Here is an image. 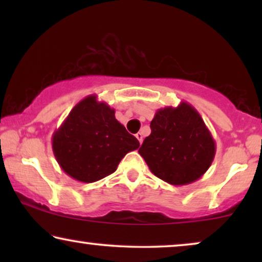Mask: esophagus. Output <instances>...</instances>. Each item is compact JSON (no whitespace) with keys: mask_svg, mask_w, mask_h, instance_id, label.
<instances>
[{"mask_svg":"<svg viewBox=\"0 0 262 262\" xmlns=\"http://www.w3.org/2000/svg\"><path fill=\"white\" fill-rule=\"evenodd\" d=\"M136 138H137L138 142L142 144V142H143V135L141 134V132H138V134H136Z\"/></svg>","mask_w":262,"mask_h":262,"instance_id":"esophagus-1","label":"esophagus"}]
</instances>
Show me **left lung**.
Listing matches in <instances>:
<instances>
[{
  "instance_id": "8db88e82",
  "label": "left lung",
  "mask_w": 262,
  "mask_h": 262,
  "mask_svg": "<svg viewBox=\"0 0 262 262\" xmlns=\"http://www.w3.org/2000/svg\"><path fill=\"white\" fill-rule=\"evenodd\" d=\"M151 134L138 152L149 169L170 185L192 184L209 169L216 154V142L194 107L182 101L164 107L150 123Z\"/></svg>"
}]
</instances>
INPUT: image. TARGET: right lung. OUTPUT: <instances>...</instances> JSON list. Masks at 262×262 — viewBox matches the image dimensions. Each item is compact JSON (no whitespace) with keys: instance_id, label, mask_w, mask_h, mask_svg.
I'll use <instances>...</instances> for the list:
<instances>
[{"instance_id":"obj_1","label":"right lung","mask_w":262,"mask_h":262,"mask_svg":"<svg viewBox=\"0 0 262 262\" xmlns=\"http://www.w3.org/2000/svg\"><path fill=\"white\" fill-rule=\"evenodd\" d=\"M114 108L89 95L81 100L53 132L52 150L60 168L75 180L89 184L117 170L138 139L116 119Z\"/></svg>"}]
</instances>
